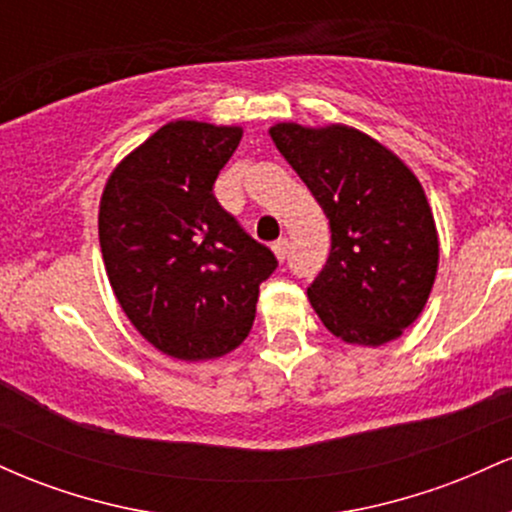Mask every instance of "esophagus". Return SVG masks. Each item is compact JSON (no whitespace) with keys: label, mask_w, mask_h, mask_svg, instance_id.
Wrapping results in <instances>:
<instances>
[{"label":"esophagus","mask_w":512,"mask_h":512,"mask_svg":"<svg viewBox=\"0 0 512 512\" xmlns=\"http://www.w3.org/2000/svg\"><path fill=\"white\" fill-rule=\"evenodd\" d=\"M272 250H274V255L279 257L281 262H284L286 257H289V238H279V240H274Z\"/></svg>","instance_id":"esophagus-1"}]
</instances>
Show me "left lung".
<instances>
[{
	"label": "left lung",
	"mask_w": 512,
	"mask_h": 512,
	"mask_svg": "<svg viewBox=\"0 0 512 512\" xmlns=\"http://www.w3.org/2000/svg\"><path fill=\"white\" fill-rule=\"evenodd\" d=\"M269 134L330 219V257L308 286L322 325L346 344L397 339L421 315L438 272L421 182L354 127L281 122Z\"/></svg>",
	"instance_id": "left-lung-1"
}]
</instances>
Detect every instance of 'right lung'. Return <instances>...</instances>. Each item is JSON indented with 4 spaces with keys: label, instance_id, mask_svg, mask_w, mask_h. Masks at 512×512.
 Here are the masks:
<instances>
[{
    "label": "right lung",
    "instance_id": "right-lung-1",
    "mask_svg": "<svg viewBox=\"0 0 512 512\" xmlns=\"http://www.w3.org/2000/svg\"><path fill=\"white\" fill-rule=\"evenodd\" d=\"M243 129L175 120L108 178L98 236L117 301L139 334L180 361H207L248 337L267 245L214 197Z\"/></svg>",
    "mask_w": 512,
    "mask_h": 512
}]
</instances>
